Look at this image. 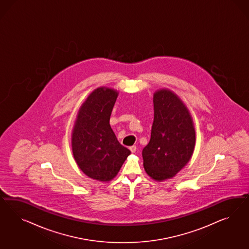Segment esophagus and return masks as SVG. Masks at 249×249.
Here are the masks:
<instances>
[{
  "label": "esophagus",
  "instance_id": "obj_1",
  "mask_svg": "<svg viewBox=\"0 0 249 249\" xmlns=\"http://www.w3.org/2000/svg\"><path fill=\"white\" fill-rule=\"evenodd\" d=\"M129 150H130V151H131L132 153H134L136 150H137V147H136V146H131V147H129Z\"/></svg>",
  "mask_w": 249,
  "mask_h": 249
}]
</instances>
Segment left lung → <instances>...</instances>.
<instances>
[{"label":"left lung","instance_id":"1","mask_svg":"<svg viewBox=\"0 0 249 249\" xmlns=\"http://www.w3.org/2000/svg\"><path fill=\"white\" fill-rule=\"evenodd\" d=\"M154 120L151 140L142 150L145 172L155 181L173 178L192 158L196 129L187 107L173 91L153 95Z\"/></svg>","mask_w":249,"mask_h":249}]
</instances>
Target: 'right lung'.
<instances>
[{
    "label": "right lung",
    "instance_id": "1",
    "mask_svg": "<svg viewBox=\"0 0 249 249\" xmlns=\"http://www.w3.org/2000/svg\"><path fill=\"white\" fill-rule=\"evenodd\" d=\"M119 92L101 87L93 91L80 107L72 131V151L76 164L87 176L109 181L130 154L109 125Z\"/></svg>",
    "mask_w": 249,
    "mask_h": 249
}]
</instances>
